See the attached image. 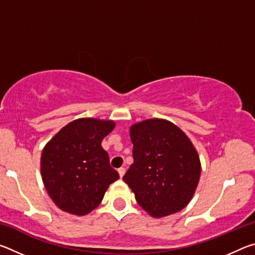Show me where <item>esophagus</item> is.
<instances>
[{"label":"esophagus","mask_w":255,"mask_h":255,"mask_svg":"<svg viewBox=\"0 0 255 255\" xmlns=\"http://www.w3.org/2000/svg\"><path fill=\"white\" fill-rule=\"evenodd\" d=\"M118 173L120 178H123L125 173H126V169H125V167H120V169H118Z\"/></svg>","instance_id":"1"}]
</instances>
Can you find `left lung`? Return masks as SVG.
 Listing matches in <instances>:
<instances>
[{
	"label": "left lung",
	"instance_id": "8db88e82",
	"mask_svg": "<svg viewBox=\"0 0 255 255\" xmlns=\"http://www.w3.org/2000/svg\"><path fill=\"white\" fill-rule=\"evenodd\" d=\"M133 163L124 175L141 208L152 217L178 213L192 199L201 173L189 137L165 119H147L129 128Z\"/></svg>",
	"mask_w": 255,
	"mask_h": 255
}]
</instances>
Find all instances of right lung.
I'll return each mask as SVG.
<instances>
[{"instance_id": "right-lung-1", "label": "right lung", "mask_w": 255, "mask_h": 255, "mask_svg": "<svg viewBox=\"0 0 255 255\" xmlns=\"http://www.w3.org/2000/svg\"><path fill=\"white\" fill-rule=\"evenodd\" d=\"M115 127L114 120L80 118L45 145L40 159L42 182L59 209L76 216L90 214L119 179L101 146Z\"/></svg>"}]
</instances>
